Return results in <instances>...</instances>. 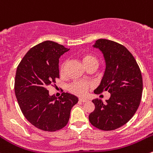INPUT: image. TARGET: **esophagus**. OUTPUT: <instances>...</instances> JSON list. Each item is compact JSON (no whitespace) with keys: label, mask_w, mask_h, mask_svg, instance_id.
Segmentation results:
<instances>
[{"label":"esophagus","mask_w":153,"mask_h":153,"mask_svg":"<svg viewBox=\"0 0 153 153\" xmlns=\"http://www.w3.org/2000/svg\"><path fill=\"white\" fill-rule=\"evenodd\" d=\"M79 100L80 102H87L88 100L83 99V98H79Z\"/></svg>","instance_id":"1"}]
</instances>
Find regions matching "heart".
Masks as SVG:
<instances>
[{"instance_id":"heart-1","label":"heart","mask_w":153,"mask_h":153,"mask_svg":"<svg viewBox=\"0 0 153 153\" xmlns=\"http://www.w3.org/2000/svg\"><path fill=\"white\" fill-rule=\"evenodd\" d=\"M79 59L82 63L83 65L87 68L90 66H96L98 65V59L94 56L89 53H82L79 56ZM66 68V62H62L59 66V74L63 76L65 72ZM90 85L86 82H75L71 83L69 85L68 89L71 93L77 95V96L82 97L85 96L88 91Z\"/></svg>"}]
</instances>
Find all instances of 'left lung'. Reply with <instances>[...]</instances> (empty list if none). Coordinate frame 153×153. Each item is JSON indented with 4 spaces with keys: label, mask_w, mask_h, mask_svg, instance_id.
<instances>
[{
    "label": "left lung",
    "mask_w": 153,
    "mask_h": 153,
    "mask_svg": "<svg viewBox=\"0 0 153 153\" xmlns=\"http://www.w3.org/2000/svg\"><path fill=\"white\" fill-rule=\"evenodd\" d=\"M94 47L102 51L106 64L94 93L107 91L111 97L105 103L100 99L93 100L95 108L88 119L94 127L111 131L126 124L137 110L143 91L141 72L135 59L123 45L101 39Z\"/></svg>",
    "instance_id": "8db88e82"
}]
</instances>
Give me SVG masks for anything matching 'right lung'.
<instances>
[{
    "label": "right lung",
    "mask_w": 153,
    "mask_h": 153,
    "mask_svg": "<svg viewBox=\"0 0 153 153\" xmlns=\"http://www.w3.org/2000/svg\"><path fill=\"white\" fill-rule=\"evenodd\" d=\"M52 41L32 48L17 68L15 93L24 116L31 124L45 131H56L68 123L71 110L78 98L63 92L57 99L48 87L59 78V59L68 51Z\"/></svg>",
    "instance_id": "right-lung-1"
}]
</instances>
